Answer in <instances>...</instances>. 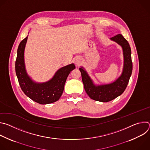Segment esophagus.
Segmentation results:
<instances>
[{
    "instance_id": "obj_1",
    "label": "esophagus",
    "mask_w": 150,
    "mask_h": 150,
    "mask_svg": "<svg viewBox=\"0 0 150 150\" xmlns=\"http://www.w3.org/2000/svg\"><path fill=\"white\" fill-rule=\"evenodd\" d=\"M75 64H76V65L77 66L80 65L81 64V63H82V59H81V58L79 57H76V58L75 59Z\"/></svg>"
}]
</instances>
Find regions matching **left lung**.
<instances>
[{
	"label": "left lung",
	"instance_id": "left-lung-1",
	"mask_svg": "<svg viewBox=\"0 0 150 150\" xmlns=\"http://www.w3.org/2000/svg\"><path fill=\"white\" fill-rule=\"evenodd\" d=\"M111 40L120 45L123 51L124 67L122 75L114 82L100 86H95L91 79L82 68H79L84 89L88 96L93 100L108 102L120 96L125 90L132 72L131 50L129 42L122 34H117Z\"/></svg>",
	"mask_w": 150,
	"mask_h": 150
}]
</instances>
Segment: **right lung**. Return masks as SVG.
I'll use <instances>...</instances> for the list:
<instances>
[{"label": "right lung", "mask_w": 150, "mask_h": 150, "mask_svg": "<svg viewBox=\"0 0 150 150\" xmlns=\"http://www.w3.org/2000/svg\"><path fill=\"white\" fill-rule=\"evenodd\" d=\"M27 40V37L19 43L15 61V71L21 88L27 96L39 104L54 103L61 97L67 77L75 67L74 64H71L60 68L47 82H34L27 75L25 69L24 53Z\"/></svg>", "instance_id": "obj_1"}]
</instances>
